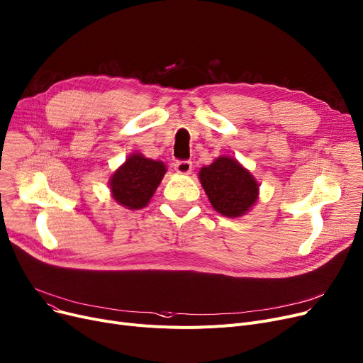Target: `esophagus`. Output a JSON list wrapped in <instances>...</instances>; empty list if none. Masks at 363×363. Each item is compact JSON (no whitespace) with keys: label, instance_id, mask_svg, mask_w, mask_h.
<instances>
[{"label":"esophagus","instance_id":"esophagus-1","mask_svg":"<svg viewBox=\"0 0 363 363\" xmlns=\"http://www.w3.org/2000/svg\"><path fill=\"white\" fill-rule=\"evenodd\" d=\"M175 170L181 175H189L193 170V163L189 160H179L175 163Z\"/></svg>","mask_w":363,"mask_h":363}]
</instances>
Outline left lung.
Here are the masks:
<instances>
[{
	"instance_id": "1",
	"label": "left lung",
	"mask_w": 363,
	"mask_h": 363,
	"mask_svg": "<svg viewBox=\"0 0 363 363\" xmlns=\"http://www.w3.org/2000/svg\"><path fill=\"white\" fill-rule=\"evenodd\" d=\"M199 178L215 211L226 218L245 215L257 201V181L233 157H218L200 169Z\"/></svg>"
}]
</instances>
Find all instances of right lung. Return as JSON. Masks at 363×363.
<instances>
[{"label":"right lung","instance_id":"obj_1","mask_svg":"<svg viewBox=\"0 0 363 363\" xmlns=\"http://www.w3.org/2000/svg\"><path fill=\"white\" fill-rule=\"evenodd\" d=\"M164 174L166 166L163 162L151 160L140 152H133L110 177L111 196L129 211H138L148 204Z\"/></svg>","mask_w":363,"mask_h":363}]
</instances>
